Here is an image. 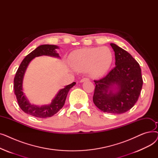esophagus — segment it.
<instances>
[{
  "instance_id": "34e87169",
  "label": "esophagus",
  "mask_w": 158,
  "mask_h": 158,
  "mask_svg": "<svg viewBox=\"0 0 158 158\" xmlns=\"http://www.w3.org/2000/svg\"><path fill=\"white\" fill-rule=\"evenodd\" d=\"M89 78H87V77H85V78H82L81 81H80V82H85V81H89Z\"/></svg>"
}]
</instances>
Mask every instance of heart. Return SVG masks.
<instances>
[{
    "label": "heart",
    "instance_id": "heart-1",
    "mask_svg": "<svg viewBox=\"0 0 158 158\" xmlns=\"http://www.w3.org/2000/svg\"><path fill=\"white\" fill-rule=\"evenodd\" d=\"M72 65L79 71L89 70L94 77H100L110 69L113 54L107 47H92L77 50L70 57Z\"/></svg>",
    "mask_w": 158,
    "mask_h": 158
}]
</instances>
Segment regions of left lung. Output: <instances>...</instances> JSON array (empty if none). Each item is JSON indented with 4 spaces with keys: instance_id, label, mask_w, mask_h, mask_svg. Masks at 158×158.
Wrapping results in <instances>:
<instances>
[{
    "instance_id": "left-lung-1",
    "label": "left lung",
    "mask_w": 158,
    "mask_h": 158,
    "mask_svg": "<svg viewBox=\"0 0 158 158\" xmlns=\"http://www.w3.org/2000/svg\"><path fill=\"white\" fill-rule=\"evenodd\" d=\"M110 45L116 66L104 77L94 80L93 101L103 112L121 114L131 110L138 100L143 79L139 64L132 56L117 45Z\"/></svg>"
}]
</instances>
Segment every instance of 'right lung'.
Wrapping results in <instances>:
<instances>
[{"label": "right lung", "instance_id": "obj_1", "mask_svg": "<svg viewBox=\"0 0 158 158\" xmlns=\"http://www.w3.org/2000/svg\"><path fill=\"white\" fill-rule=\"evenodd\" d=\"M56 48H58V47L54 45H42L38 47L35 50L26 56L16 72L14 78L13 88L19 106L24 113L33 117L45 118L51 117L57 113L64 106L66 96L70 88L76 85V82H73L72 84L66 86L57 93L51 104L41 107L31 104L25 97L22 92V81L25 72L30 61L35 57L43 55L59 57V54L56 53L55 51Z\"/></svg>", "mask_w": 158, "mask_h": 158}]
</instances>
